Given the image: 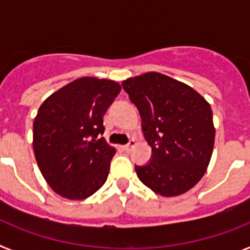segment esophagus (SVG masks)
Wrapping results in <instances>:
<instances>
[{"label": "esophagus", "instance_id": "obj_1", "mask_svg": "<svg viewBox=\"0 0 250 250\" xmlns=\"http://www.w3.org/2000/svg\"><path fill=\"white\" fill-rule=\"evenodd\" d=\"M136 143H135V140H134V139H131V140L129 141V144H126V145H124V150H126V151H130V150H131V147L134 146V145H135Z\"/></svg>", "mask_w": 250, "mask_h": 250}]
</instances>
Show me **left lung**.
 I'll return each instance as SVG.
<instances>
[{
	"label": "left lung",
	"mask_w": 250,
	"mask_h": 250,
	"mask_svg": "<svg viewBox=\"0 0 250 250\" xmlns=\"http://www.w3.org/2000/svg\"><path fill=\"white\" fill-rule=\"evenodd\" d=\"M141 116L151 159L135 170L141 183L163 196L190 190L207 171L215 129L211 107L187 83L159 72L123 81Z\"/></svg>",
	"instance_id": "8db88e82"
}]
</instances>
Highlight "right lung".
<instances>
[{
  "label": "right lung",
  "mask_w": 250,
  "mask_h": 250,
  "mask_svg": "<svg viewBox=\"0 0 250 250\" xmlns=\"http://www.w3.org/2000/svg\"><path fill=\"white\" fill-rule=\"evenodd\" d=\"M118 83L81 77L50 95L34 121V151L43 178L66 199L89 198L105 184L115 147L104 138V115Z\"/></svg>",
  "instance_id": "1"
}]
</instances>
